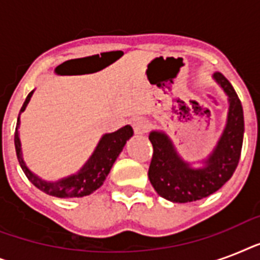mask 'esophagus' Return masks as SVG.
I'll use <instances>...</instances> for the list:
<instances>
[{"mask_svg": "<svg viewBox=\"0 0 260 260\" xmlns=\"http://www.w3.org/2000/svg\"><path fill=\"white\" fill-rule=\"evenodd\" d=\"M131 124L134 126L135 134L138 135L146 134V132H148V129H150V122L147 121L144 117H135Z\"/></svg>", "mask_w": 260, "mask_h": 260, "instance_id": "obj_1", "label": "esophagus"}]
</instances>
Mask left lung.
I'll list each match as a JSON object with an SVG mask.
<instances>
[{"label":"left lung","mask_w":260,"mask_h":260,"mask_svg":"<svg viewBox=\"0 0 260 260\" xmlns=\"http://www.w3.org/2000/svg\"><path fill=\"white\" fill-rule=\"evenodd\" d=\"M214 79L230 98V112L225 129L212 155L205 160V166L190 167L178 156L167 135L156 131L150 134L154 152L148 178L156 193L169 201L185 204L208 197L230 181L238 167L244 134L242 102L221 73L217 71Z\"/></svg>","instance_id":"left-lung-1"}]
</instances>
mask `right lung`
<instances>
[{
	"instance_id": "right-lung-1",
	"label": "right lung",
	"mask_w": 260,
	"mask_h": 260,
	"mask_svg": "<svg viewBox=\"0 0 260 260\" xmlns=\"http://www.w3.org/2000/svg\"><path fill=\"white\" fill-rule=\"evenodd\" d=\"M30 91L26 97L24 105H22L20 113L24 112V109L28 105L30 97H32ZM18 124H20V116L17 120V126H16V132H14V147H16V154L20 166L22 171L26 175V178L34 183L39 190H42L44 193L50 194L52 197L58 198H71V197H83V196H89L93 193L94 190H97L100 186L104 183L105 178L108 177L110 169L113 166L114 160L117 159L120 152L122 151L125 146L126 140L132 138L134 129L131 125H125L120 128L118 131L113 134H106L102 136V139L98 143L97 148L91 155V158L87 160L85 166L79 170L78 174L71 175L69 178H63L58 182H46L36 177L32 171L25 166V163L22 160L21 155V144H20V139H18Z\"/></svg>"
}]
</instances>
